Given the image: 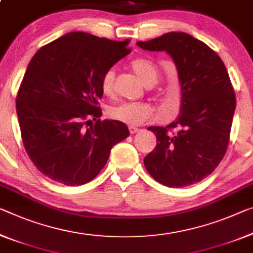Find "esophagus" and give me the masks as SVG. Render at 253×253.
<instances>
[{
    "label": "esophagus",
    "mask_w": 253,
    "mask_h": 253,
    "mask_svg": "<svg viewBox=\"0 0 253 253\" xmlns=\"http://www.w3.org/2000/svg\"><path fill=\"white\" fill-rule=\"evenodd\" d=\"M129 131H130V133H131V134H133V133H137V132L139 131V129H138L137 126H129Z\"/></svg>",
    "instance_id": "obj_1"
}]
</instances>
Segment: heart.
Listing matches in <instances>:
<instances>
[{
    "instance_id": "b5f03b06",
    "label": "heart",
    "mask_w": 253,
    "mask_h": 253,
    "mask_svg": "<svg viewBox=\"0 0 253 253\" xmlns=\"http://www.w3.org/2000/svg\"><path fill=\"white\" fill-rule=\"evenodd\" d=\"M133 70L147 87L154 86L158 80V71L150 61L139 57L131 61ZM114 69H108L100 78V89L103 94L111 95L114 89ZM154 113V107L146 102H121L108 110V115L116 121H121L130 126H138L148 120Z\"/></svg>"
}]
</instances>
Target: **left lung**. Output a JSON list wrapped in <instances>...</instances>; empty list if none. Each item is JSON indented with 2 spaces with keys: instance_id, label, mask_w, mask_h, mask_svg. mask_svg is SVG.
<instances>
[{
  "instance_id": "8db88e82",
  "label": "left lung",
  "mask_w": 253,
  "mask_h": 253,
  "mask_svg": "<svg viewBox=\"0 0 253 253\" xmlns=\"http://www.w3.org/2000/svg\"><path fill=\"white\" fill-rule=\"evenodd\" d=\"M137 45L172 57L182 94L175 121L166 127H148L157 145L143 164L155 180L169 188L198 183L218 166L230 141L236 100L227 70L208 45L185 33H167ZM170 128L176 133L169 134Z\"/></svg>"
}]
</instances>
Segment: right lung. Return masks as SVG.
Listing matches in <instances>:
<instances>
[{
	"label": "right lung",
	"mask_w": 253,
	"mask_h": 253,
	"mask_svg": "<svg viewBox=\"0 0 253 253\" xmlns=\"http://www.w3.org/2000/svg\"><path fill=\"white\" fill-rule=\"evenodd\" d=\"M129 42L73 32L42 46L29 62L15 100L17 114L27 154L50 180L88 183L113 146L129 137L123 122L100 121L98 107L100 78L131 52ZM91 117L95 124L84 127Z\"/></svg>",
	"instance_id": "add662e5"
}]
</instances>
